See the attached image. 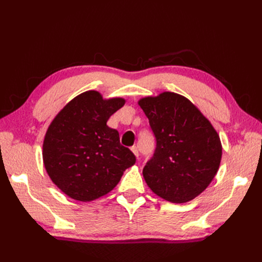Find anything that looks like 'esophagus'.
<instances>
[{"label": "esophagus", "instance_id": "obj_1", "mask_svg": "<svg viewBox=\"0 0 262 262\" xmlns=\"http://www.w3.org/2000/svg\"><path fill=\"white\" fill-rule=\"evenodd\" d=\"M131 150H132V153L136 155V157L139 158V149H138V147L137 146H132Z\"/></svg>", "mask_w": 262, "mask_h": 262}]
</instances>
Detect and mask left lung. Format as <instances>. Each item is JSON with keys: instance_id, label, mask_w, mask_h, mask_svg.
Masks as SVG:
<instances>
[{"instance_id": "8db88e82", "label": "left lung", "mask_w": 262, "mask_h": 262, "mask_svg": "<svg viewBox=\"0 0 262 262\" xmlns=\"http://www.w3.org/2000/svg\"><path fill=\"white\" fill-rule=\"evenodd\" d=\"M156 138L152 160L143 168L149 189L172 203L193 200L209 187L220 168L222 143L209 119L177 93L141 98Z\"/></svg>"}]
</instances>
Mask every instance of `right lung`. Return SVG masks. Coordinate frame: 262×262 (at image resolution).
Listing matches in <instances>:
<instances>
[{
    "label": "right lung",
    "instance_id": "1",
    "mask_svg": "<svg viewBox=\"0 0 262 262\" xmlns=\"http://www.w3.org/2000/svg\"><path fill=\"white\" fill-rule=\"evenodd\" d=\"M121 97L97 91L77 95L54 117L46 132L42 160L53 184L71 199L90 202L118 185L136 156L120 144L108 119L123 107Z\"/></svg>",
    "mask_w": 262,
    "mask_h": 262
}]
</instances>
